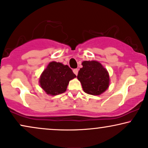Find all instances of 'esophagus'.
<instances>
[{
	"instance_id": "obj_1",
	"label": "esophagus",
	"mask_w": 148,
	"mask_h": 148,
	"mask_svg": "<svg viewBox=\"0 0 148 148\" xmlns=\"http://www.w3.org/2000/svg\"><path fill=\"white\" fill-rule=\"evenodd\" d=\"M73 73L76 75H77V74H78V69H73Z\"/></svg>"
}]
</instances>
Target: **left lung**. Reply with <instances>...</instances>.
Here are the masks:
<instances>
[{"label": "left lung", "mask_w": 148, "mask_h": 148, "mask_svg": "<svg viewBox=\"0 0 148 148\" xmlns=\"http://www.w3.org/2000/svg\"><path fill=\"white\" fill-rule=\"evenodd\" d=\"M80 69L77 79L84 91L93 95L103 93L109 86V75L106 69L97 61H84Z\"/></svg>", "instance_id": "left-lung-1"}]
</instances>
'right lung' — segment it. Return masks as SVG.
Wrapping results in <instances>:
<instances>
[{"label":"right lung","instance_id":"1","mask_svg":"<svg viewBox=\"0 0 148 148\" xmlns=\"http://www.w3.org/2000/svg\"><path fill=\"white\" fill-rule=\"evenodd\" d=\"M75 77L69 66L51 62L42 73L40 83L47 94L57 95L64 92L69 81Z\"/></svg>","mask_w":148,"mask_h":148}]
</instances>
